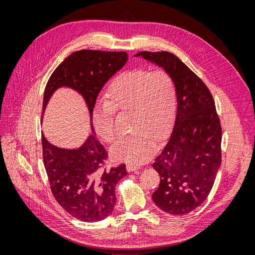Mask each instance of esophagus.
<instances>
[{"mask_svg":"<svg viewBox=\"0 0 255 255\" xmlns=\"http://www.w3.org/2000/svg\"><path fill=\"white\" fill-rule=\"evenodd\" d=\"M126 168H127V171H128V172H133V171H136V170L139 169V167L135 166V165H133V164H127Z\"/></svg>","mask_w":255,"mask_h":255,"instance_id":"esophagus-1","label":"esophagus"}]
</instances>
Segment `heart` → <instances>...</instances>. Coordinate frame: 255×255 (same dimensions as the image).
Masks as SVG:
<instances>
[{
    "label": "heart",
    "instance_id": "b5f03b06",
    "mask_svg": "<svg viewBox=\"0 0 255 255\" xmlns=\"http://www.w3.org/2000/svg\"><path fill=\"white\" fill-rule=\"evenodd\" d=\"M177 107V90L172 76L163 70L134 69L121 73L111 84L107 102L97 105L92 123L98 135L111 141L116 135L114 111L131 110L132 131L114 142V159L141 164L155 151V139L170 127Z\"/></svg>",
    "mask_w": 255,
    "mask_h": 255
}]
</instances>
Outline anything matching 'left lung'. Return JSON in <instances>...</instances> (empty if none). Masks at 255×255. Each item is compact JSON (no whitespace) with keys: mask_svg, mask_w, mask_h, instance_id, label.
I'll list each match as a JSON object with an SVG mask.
<instances>
[{"mask_svg":"<svg viewBox=\"0 0 255 255\" xmlns=\"http://www.w3.org/2000/svg\"><path fill=\"white\" fill-rule=\"evenodd\" d=\"M134 56L163 68L177 90L173 129L152 164L160 181L151 198L167 214H189L210 194L221 167L222 128L213 96L175 55L140 52Z\"/></svg>","mask_w":255,"mask_h":255,"instance_id":"1","label":"left lung"}]
</instances>
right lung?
I'll list each match as a JSON object with an SVG mask.
<instances>
[{
	"label": "right lung",
	"instance_id": "add662e5",
	"mask_svg": "<svg viewBox=\"0 0 255 255\" xmlns=\"http://www.w3.org/2000/svg\"><path fill=\"white\" fill-rule=\"evenodd\" d=\"M127 60L125 52H75L56 68L44 89L42 113L55 91L62 87L81 96L89 113L92 134L79 147H58L41 133L43 165L53 195L68 214L82 222H99L112 214L116 205V184L127 175L125 164L110 170L103 168L108 153L92 125L99 94Z\"/></svg>",
	"mask_w": 255,
	"mask_h": 255
}]
</instances>
